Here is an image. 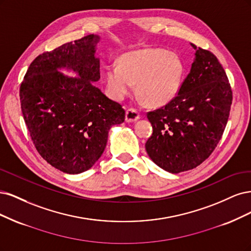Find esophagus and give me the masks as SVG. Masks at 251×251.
Here are the masks:
<instances>
[{
	"instance_id": "obj_1",
	"label": "esophagus",
	"mask_w": 251,
	"mask_h": 251,
	"mask_svg": "<svg viewBox=\"0 0 251 251\" xmlns=\"http://www.w3.org/2000/svg\"><path fill=\"white\" fill-rule=\"evenodd\" d=\"M140 119V114L139 111L133 109V108H129L126 110V116H125V120L126 122L131 123V122H135Z\"/></svg>"
}]
</instances>
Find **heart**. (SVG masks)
I'll return each instance as SVG.
<instances>
[{
    "label": "heart",
    "mask_w": 251,
    "mask_h": 251,
    "mask_svg": "<svg viewBox=\"0 0 251 251\" xmlns=\"http://www.w3.org/2000/svg\"><path fill=\"white\" fill-rule=\"evenodd\" d=\"M183 75L180 58L163 49L128 52L119 59V66L110 64L105 71V81L116 99H123L136 90L151 106H163L179 92Z\"/></svg>",
    "instance_id": "1"
}]
</instances>
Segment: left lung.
Segmentation results:
<instances>
[{"instance_id":"1","label":"left lung","mask_w":251,"mask_h":251,"mask_svg":"<svg viewBox=\"0 0 251 251\" xmlns=\"http://www.w3.org/2000/svg\"><path fill=\"white\" fill-rule=\"evenodd\" d=\"M195 49V59L175 98L149 111L153 133L146 142L149 157L170 173L196 168L212 154L229 117L232 92L216 56Z\"/></svg>"}]
</instances>
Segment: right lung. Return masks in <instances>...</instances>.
Returning a JSON list of instances; mask_svg holds the SVG:
<instances>
[{
    "label": "right lung",
    "instance_id": "1",
    "mask_svg": "<svg viewBox=\"0 0 251 251\" xmlns=\"http://www.w3.org/2000/svg\"><path fill=\"white\" fill-rule=\"evenodd\" d=\"M98 35H86L38 55L20 87L22 112L42 157L63 173L91 169L106 147L111 126L124 122L122 105L94 82L100 79L95 56ZM60 68L78 77L63 75Z\"/></svg>",
    "mask_w": 251,
    "mask_h": 251
}]
</instances>
